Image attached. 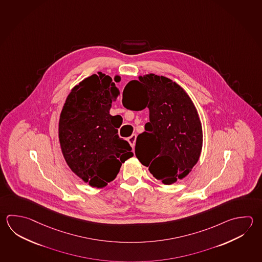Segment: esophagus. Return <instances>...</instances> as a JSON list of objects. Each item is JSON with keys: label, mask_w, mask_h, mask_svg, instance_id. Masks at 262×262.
<instances>
[{"label": "esophagus", "mask_w": 262, "mask_h": 262, "mask_svg": "<svg viewBox=\"0 0 262 262\" xmlns=\"http://www.w3.org/2000/svg\"><path fill=\"white\" fill-rule=\"evenodd\" d=\"M128 142L130 144V146L134 148L135 146V142H136V134H133L132 136H129L128 138Z\"/></svg>", "instance_id": "esophagus-1"}]
</instances>
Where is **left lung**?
I'll list each match as a JSON object with an SVG mask.
<instances>
[{"label":"left lung","mask_w":262,"mask_h":262,"mask_svg":"<svg viewBox=\"0 0 262 262\" xmlns=\"http://www.w3.org/2000/svg\"><path fill=\"white\" fill-rule=\"evenodd\" d=\"M122 97L127 109H149V122L136 140L139 161L164 184L186 177L200 158L203 133L198 110L185 91L166 77L148 74L130 80Z\"/></svg>","instance_id":"8db88e82"}]
</instances>
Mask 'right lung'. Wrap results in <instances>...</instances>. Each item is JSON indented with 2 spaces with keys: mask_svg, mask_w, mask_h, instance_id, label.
Returning <instances> with one entry per match:
<instances>
[{
  "mask_svg": "<svg viewBox=\"0 0 262 262\" xmlns=\"http://www.w3.org/2000/svg\"><path fill=\"white\" fill-rule=\"evenodd\" d=\"M71 90L60 114L58 136L70 169L93 187L103 188L117 177L134 153L118 134L109 114L119 91L107 75L98 72Z\"/></svg>",
  "mask_w": 262,
  "mask_h": 262,
  "instance_id": "1",
  "label": "right lung"
}]
</instances>
